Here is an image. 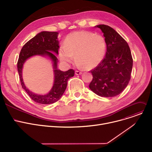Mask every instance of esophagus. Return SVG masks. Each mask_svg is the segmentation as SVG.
Listing matches in <instances>:
<instances>
[{
  "label": "esophagus",
  "instance_id": "obj_1",
  "mask_svg": "<svg viewBox=\"0 0 152 152\" xmlns=\"http://www.w3.org/2000/svg\"><path fill=\"white\" fill-rule=\"evenodd\" d=\"M83 73L82 72H80V71H79V70H76L75 71V74L76 75H81Z\"/></svg>",
  "mask_w": 152,
  "mask_h": 152
}]
</instances>
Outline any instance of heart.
<instances>
[{"mask_svg":"<svg viewBox=\"0 0 152 152\" xmlns=\"http://www.w3.org/2000/svg\"><path fill=\"white\" fill-rule=\"evenodd\" d=\"M106 47L102 35L81 30L67 35L64 44L59 47L58 56L62 62L68 64L73 62L75 55L79 65L92 69L102 62Z\"/></svg>","mask_w":152,"mask_h":152,"instance_id":"b5f03b06","label":"heart"}]
</instances>
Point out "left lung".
Returning <instances> with one entry per match:
<instances>
[{"mask_svg": "<svg viewBox=\"0 0 152 152\" xmlns=\"http://www.w3.org/2000/svg\"><path fill=\"white\" fill-rule=\"evenodd\" d=\"M105 37V57L90 71L93 75L89 88L100 96L113 97L128 86L133 68V58L125 40L115 30L104 24L98 25Z\"/></svg>", "mask_w": 152, "mask_h": 152, "instance_id": "8db88e82", "label": "left lung"}]
</instances>
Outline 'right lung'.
I'll list each match as a JSON object with an SVG mask.
<instances>
[{
  "label": "right lung",
  "mask_w": 152,
  "mask_h": 152,
  "mask_svg": "<svg viewBox=\"0 0 152 152\" xmlns=\"http://www.w3.org/2000/svg\"><path fill=\"white\" fill-rule=\"evenodd\" d=\"M58 34L57 32L46 31L38 34L23 46L19 54L17 68L21 84L30 98L38 103L50 104L57 102L65 92L68 79L75 75V70L73 69H69L66 72H62L57 69L58 59L53 53L58 54L59 48ZM37 55L48 56L53 62L54 85L50 92L44 96L37 95L30 92L24 85L22 77V69L25 60L30 56Z\"/></svg>",
  "instance_id": "obj_1"
}]
</instances>
